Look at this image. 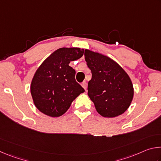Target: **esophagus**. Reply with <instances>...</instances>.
<instances>
[{"mask_svg": "<svg viewBox=\"0 0 161 161\" xmlns=\"http://www.w3.org/2000/svg\"><path fill=\"white\" fill-rule=\"evenodd\" d=\"M81 86H82L83 88L85 89V90H86V88H87V84L86 81H83L82 83H81Z\"/></svg>", "mask_w": 161, "mask_h": 161, "instance_id": "esophagus-1", "label": "esophagus"}]
</instances>
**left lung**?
I'll list each match as a JSON object with an SVG mask.
<instances>
[{
  "mask_svg": "<svg viewBox=\"0 0 161 161\" xmlns=\"http://www.w3.org/2000/svg\"><path fill=\"white\" fill-rule=\"evenodd\" d=\"M84 58L92 72L88 96L101 116L113 118L124 114L133 98V86L129 76L112 59L85 50Z\"/></svg>",
  "mask_w": 161,
  "mask_h": 161,
  "instance_id": "left-lung-1",
  "label": "left lung"
}]
</instances>
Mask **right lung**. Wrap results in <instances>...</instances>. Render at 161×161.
<instances>
[{"label":"right lung","instance_id":"obj_1","mask_svg":"<svg viewBox=\"0 0 161 161\" xmlns=\"http://www.w3.org/2000/svg\"><path fill=\"white\" fill-rule=\"evenodd\" d=\"M84 54V49L62 47L52 53L38 67L32 78L31 92L40 111L51 117L66 112L84 89L75 80V70L69 66Z\"/></svg>","mask_w":161,"mask_h":161}]
</instances>
